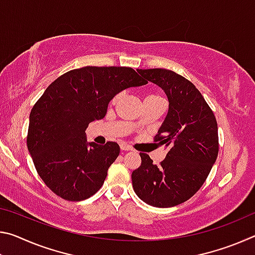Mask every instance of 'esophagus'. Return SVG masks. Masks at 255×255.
Returning <instances> with one entry per match:
<instances>
[{"label": "esophagus", "mask_w": 255, "mask_h": 255, "mask_svg": "<svg viewBox=\"0 0 255 255\" xmlns=\"http://www.w3.org/2000/svg\"><path fill=\"white\" fill-rule=\"evenodd\" d=\"M120 148H122L123 150H132V148H131V146H129V145H127V144H120Z\"/></svg>", "instance_id": "obj_1"}]
</instances>
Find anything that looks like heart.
<instances>
[{"label": "heart", "mask_w": 255, "mask_h": 255, "mask_svg": "<svg viewBox=\"0 0 255 255\" xmlns=\"http://www.w3.org/2000/svg\"><path fill=\"white\" fill-rule=\"evenodd\" d=\"M119 96H116L114 99H112V103H115L116 101L118 100ZM145 101H163L165 102V100H164V98L161 96V94H157V93H153V94H148L147 97L145 98ZM140 124V120H136L135 123H133V125H139Z\"/></svg>", "instance_id": "heart-1"}]
</instances>
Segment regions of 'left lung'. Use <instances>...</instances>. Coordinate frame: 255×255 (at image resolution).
Here are the masks:
<instances>
[{"label": "left lung", "mask_w": 255, "mask_h": 255, "mask_svg": "<svg viewBox=\"0 0 255 255\" xmlns=\"http://www.w3.org/2000/svg\"><path fill=\"white\" fill-rule=\"evenodd\" d=\"M137 71L169 99V111L154 137L167 154L155 165L140 153V166L131 173L132 188L147 205L169 208L190 199L206 181L218 155L217 122L199 90L183 76L165 68Z\"/></svg>", "instance_id": "left-lung-1"}]
</instances>
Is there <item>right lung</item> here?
<instances>
[{
  "label": "right lung",
  "mask_w": 255,
  "mask_h": 255,
  "mask_svg": "<svg viewBox=\"0 0 255 255\" xmlns=\"http://www.w3.org/2000/svg\"><path fill=\"white\" fill-rule=\"evenodd\" d=\"M131 67L76 68L56 79L30 112L27 145L34 167L55 195L70 201L93 196L118 157L115 141H86L89 124L107 114L116 94L145 85Z\"/></svg>",
  "instance_id": "1"
}]
</instances>
